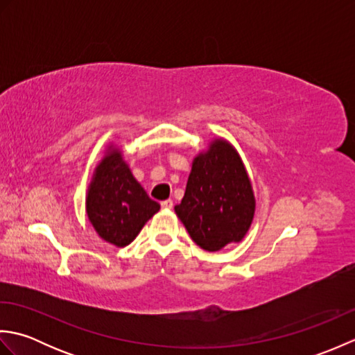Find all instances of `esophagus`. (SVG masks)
Here are the masks:
<instances>
[{"label": "esophagus", "instance_id": "34e87169", "mask_svg": "<svg viewBox=\"0 0 355 355\" xmlns=\"http://www.w3.org/2000/svg\"><path fill=\"white\" fill-rule=\"evenodd\" d=\"M172 206H173V201H172V200H164V201H162V207L166 209V210L172 209Z\"/></svg>", "mask_w": 355, "mask_h": 355}]
</instances>
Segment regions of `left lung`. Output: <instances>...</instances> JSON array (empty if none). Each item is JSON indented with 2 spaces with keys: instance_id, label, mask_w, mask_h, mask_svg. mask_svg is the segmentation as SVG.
I'll return each instance as SVG.
<instances>
[{
  "instance_id": "left-lung-1",
  "label": "left lung",
  "mask_w": 355,
  "mask_h": 355,
  "mask_svg": "<svg viewBox=\"0 0 355 355\" xmlns=\"http://www.w3.org/2000/svg\"><path fill=\"white\" fill-rule=\"evenodd\" d=\"M173 210L202 250L218 252L245 238L256 198L243 158L229 140L214 137L198 150L184 197Z\"/></svg>"
}]
</instances>
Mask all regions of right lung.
Instances as JSON below:
<instances>
[{
    "instance_id": "obj_1",
    "label": "right lung",
    "mask_w": 355,
    "mask_h": 355,
    "mask_svg": "<svg viewBox=\"0 0 355 355\" xmlns=\"http://www.w3.org/2000/svg\"><path fill=\"white\" fill-rule=\"evenodd\" d=\"M160 205L132 175L120 145L110 141L96 164L85 195V214L103 241L125 247L137 238Z\"/></svg>"
}]
</instances>
